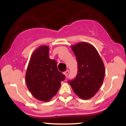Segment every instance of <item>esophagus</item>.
I'll use <instances>...</instances> for the list:
<instances>
[{
    "mask_svg": "<svg viewBox=\"0 0 126 126\" xmlns=\"http://www.w3.org/2000/svg\"><path fill=\"white\" fill-rule=\"evenodd\" d=\"M63 74H64L65 75V76H67L68 75V74H69V71L66 70V71H65V72H64V73H63Z\"/></svg>",
    "mask_w": 126,
    "mask_h": 126,
    "instance_id": "obj_1",
    "label": "esophagus"
}]
</instances>
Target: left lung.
Here are the masks:
<instances>
[{
	"label": "left lung",
	"mask_w": 126,
	"mask_h": 126,
	"mask_svg": "<svg viewBox=\"0 0 126 126\" xmlns=\"http://www.w3.org/2000/svg\"><path fill=\"white\" fill-rule=\"evenodd\" d=\"M78 63V73L69 81L74 92L82 99L93 97L102 85L105 66L101 56L92 44L80 42L71 46Z\"/></svg>",
	"instance_id": "1"
}]
</instances>
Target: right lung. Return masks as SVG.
<instances>
[{"mask_svg": "<svg viewBox=\"0 0 126 126\" xmlns=\"http://www.w3.org/2000/svg\"><path fill=\"white\" fill-rule=\"evenodd\" d=\"M49 47L41 46L32 54L25 73L27 87L34 97L47 102L55 96L65 76L57 69V62L50 59Z\"/></svg>", "mask_w": 126, "mask_h": 126, "instance_id": "right-lung-1", "label": "right lung"}]
</instances>
